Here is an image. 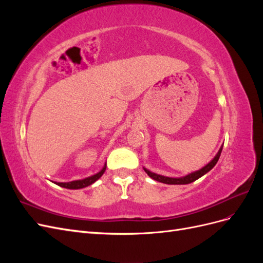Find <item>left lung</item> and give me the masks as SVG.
I'll return each instance as SVG.
<instances>
[{
  "label": "left lung",
  "instance_id": "8db88e82",
  "mask_svg": "<svg viewBox=\"0 0 263 263\" xmlns=\"http://www.w3.org/2000/svg\"><path fill=\"white\" fill-rule=\"evenodd\" d=\"M221 150H222V146L219 148L217 155L214 157L213 160H212L210 163L206 164L205 166H203L202 169L197 170V171H195V172L190 173V174H187V176L182 177V178H169V177L160 176V174H157V173L151 172V171L147 170L146 168H144V170H145V172L148 174V176H149L151 179H154V180H156V181H158V182L165 183V184H189V183H192V182L196 181L197 179H200L201 177L204 176V174H206V173H208L209 171H211V170L214 168L215 164L217 163L218 159H219V157H220Z\"/></svg>",
  "mask_w": 263,
  "mask_h": 263
}]
</instances>
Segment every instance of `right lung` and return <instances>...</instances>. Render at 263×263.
<instances>
[{"mask_svg": "<svg viewBox=\"0 0 263 263\" xmlns=\"http://www.w3.org/2000/svg\"><path fill=\"white\" fill-rule=\"evenodd\" d=\"M105 170H106V163L104 164V166H103V169L100 172H98L97 174H94V176H91L89 178H85L83 180L71 181V182H53V183L61 187H66V189H70V190L83 189V187H86V186L93 184L95 181L99 180L103 176V173L105 172Z\"/></svg>", "mask_w": 263, "mask_h": 263, "instance_id": "1", "label": "right lung"}]
</instances>
